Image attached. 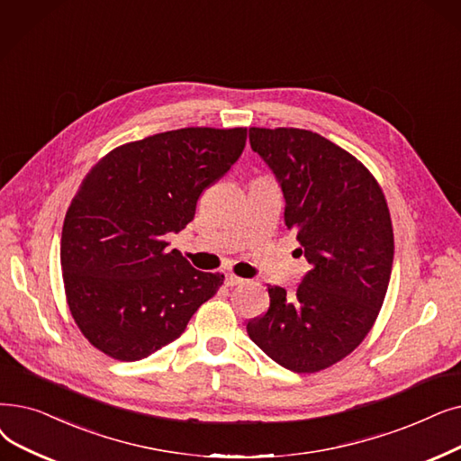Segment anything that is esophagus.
Masks as SVG:
<instances>
[{"label":"esophagus","instance_id":"esophagus-1","mask_svg":"<svg viewBox=\"0 0 461 461\" xmlns=\"http://www.w3.org/2000/svg\"><path fill=\"white\" fill-rule=\"evenodd\" d=\"M243 283H245V280L241 276H237L233 273L226 275V286H239V285H243Z\"/></svg>","mask_w":461,"mask_h":461}]
</instances>
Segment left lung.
<instances>
[{"label":"left lung","mask_w":461,"mask_h":461,"mask_svg":"<svg viewBox=\"0 0 461 461\" xmlns=\"http://www.w3.org/2000/svg\"><path fill=\"white\" fill-rule=\"evenodd\" d=\"M249 139L283 188L285 222L311 269L294 294L267 286L269 309L247 331L278 366L322 371L364 341L384 303L393 262L386 197L359 159L322 135L250 128Z\"/></svg>","instance_id":"8db88e82"}]
</instances>
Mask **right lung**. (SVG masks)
Instances as JSON below:
<instances>
[{"label": "right lung", "mask_w": 461, "mask_h": 461, "mask_svg": "<svg viewBox=\"0 0 461 461\" xmlns=\"http://www.w3.org/2000/svg\"><path fill=\"white\" fill-rule=\"evenodd\" d=\"M247 128H183L120 145L88 171L66 212L59 262L71 316L88 343L137 362L183 335L222 286L166 235L237 162Z\"/></svg>", "instance_id": "obj_1"}]
</instances>
